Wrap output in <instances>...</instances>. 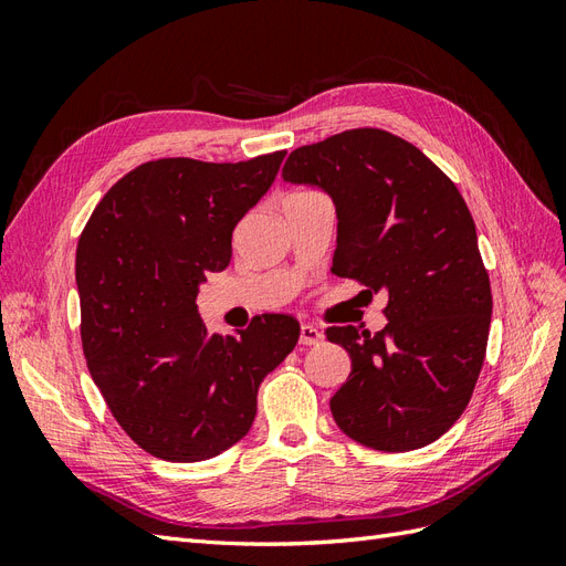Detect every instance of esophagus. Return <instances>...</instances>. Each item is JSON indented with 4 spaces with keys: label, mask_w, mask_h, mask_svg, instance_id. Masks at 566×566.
Segmentation results:
<instances>
[{
    "label": "esophagus",
    "mask_w": 566,
    "mask_h": 566,
    "mask_svg": "<svg viewBox=\"0 0 566 566\" xmlns=\"http://www.w3.org/2000/svg\"><path fill=\"white\" fill-rule=\"evenodd\" d=\"M318 342H323V333L316 328V325L304 323L300 328V345L312 347V345H318Z\"/></svg>",
    "instance_id": "1"
}]
</instances>
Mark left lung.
<instances>
[{
	"label": "left lung",
	"mask_w": 566,
	"mask_h": 566,
	"mask_svg": "<svg viewBox=\"0 0 566 566\" xmlns=\"http://www.w3.org/2000/svg\"><path fill=\"white\" fill-rule=\"evenodd\" d=\"M283 179L333 198L337 276L387 293L380 333L325 331L352 358L331 399L337 427L387 453L437 441L470 403L491 325V283L465 200L420 148L375 127L295 148Z\"/></svg>",
	"instance_id": "1"
}]
</instances>
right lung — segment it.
<instances>
[{
  "label": "right lung",
  "mask_w": 566,
  "mask_h": 566,
  "mask_svg": "<svg viewBox=\"0 0 566 566\" xmlns=\"http://www.w3.org/2000/svg\"><path fill=\"white\" fill-rule=\"evenodd\" d=\"M283 158L144 163L113 184L80 235L84 358L113 418L150 455L198 462L231 449L250 432L262 380L297 345L293 316L262 314L219 335L196 304Z\"/></svg>",
  "instance_id": "add662e5"
}]
</instances>
